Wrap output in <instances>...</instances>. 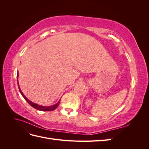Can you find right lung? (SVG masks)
<instances>
[{
  "instance_id": "add662e5",
  "label": "right lung",
  "mask_w": 149,
  "mask_h": 149,
  "mask_svg": "<svg viewBox=\"0 0 149 149\" xmlns=\"http://www.w3.org/2000/svg\"><path fill=\"white\" fill-rule=\"evenodd\" d=\"M17 78L19 77V74H18V73H17ZM17 82H18V79H17ZM18 86H19V91H20V93H21L22 96L24 97V98L25 99V100L26 101H27V102L29 104H30L31 106H32L33 108H35V109H36L39 110V111H52L55 110V109H56V108L58 106V105H59L60 100L59 101H58L56 104H54V105H53V106H44L38 105V104H35V103H34V102H32L31 101H30L29 100H28V99L26 98V97H25V96L23 94V93L22 92L21 89H20V87H19V83H18Z\"/></svg>"
}]
</instances>
